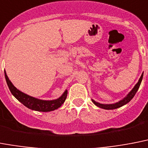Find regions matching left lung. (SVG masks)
<instances>
[{"instance_id": "1", "label": "left lung", "mask_w": 148, "mask_h": 148, "mask_svg": "<svg viewBox=\"0 0 148 148\" xmlns=\"http://www.w3.org/2000/svg\"><path fill=\"white\" fill-rule=\"evenodd\" d=\"M143 75H144V73L141 74L140 75V79L138 80V82H137L135 86H134V88H132V90L130 91L128 94L125 97V98H123L122 99H121L120 101H117L115 103H112V104H101V103H99L98 101H95L94 99H92V101L93 103L96 106L98 107L101 108H103V109H106V110H112V109H116L118 108H120L121 106H125L126 105L127 103H128L131 100H132L133 98H134V95L136 94L137 92V91L138 90V88L140 87V83H141V81H142V79H143Z\"/></svg>"}]
</instances>
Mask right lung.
Listing matches in <instances>:
<instances>
[{
	"mask_svg": "<svg viewBox=\"0 0 148 148\" xmlns=\"http://www.w3.org/2000/svg\"><path fill=\"white\" fill-rule=\"evenodd\" d=\"M4 75H5L6 82H7L10 92L12 93L13 95L20 102H21L23 106H25L29 109L43 112H51V111H54V110L59 108L62 104L64 103L65 100L66 99L67 93H68L67 89L64 91V92L62 93L61 96L56 99H53V100H42V99L30 96L29 95L25 94L23 92L17 89L13 85L12 82L9 79L5 71H4Z\"/></svg>",
	"mask_w": 148,
	"mask_h": 148,
	"instance_id": "obj_1",
	"label": "right lung"
}]
</instances>
